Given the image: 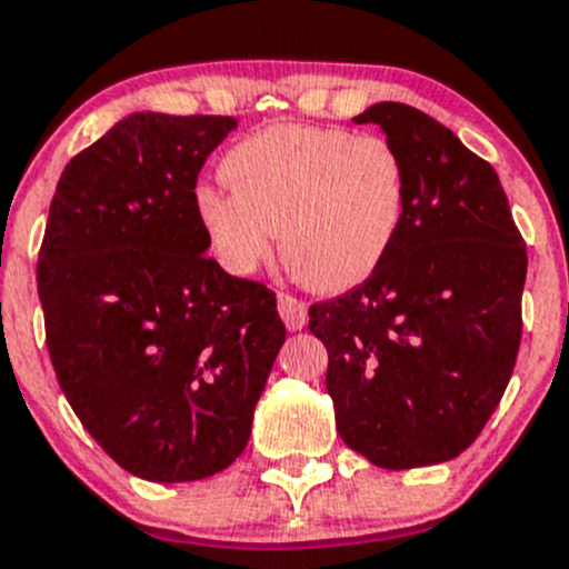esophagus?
Masks as SVG:
<instances>
[{
  "instance_id": "1",
  "label": "esophagus",
  "mask_w": 569,
  "mask_h": 569,
  "mask_svg": "<svg viewBox=\"0 0 569 569\" xmlns=\"http://www.w3.org/2000/svg\"><path fill=\"white\" fill-rule=\"evenodd\" d=\"M278 311L283 317L286 328L289 330H302L308 322V308L300 297L289 295V291H280L278 295Z\"/></svg>"
}]
</instances>
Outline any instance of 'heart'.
Wrapping results in <instances>:
<instances>
[{
	"instance_id": "obj_1",
	"label": "heart",
	"mask_w": 569,
	"mask_h": 569,
	"mask_svg": "<svg viewBox=\"0 0 569 569\" xmlns=\"http://www.w3.org/2000/svg\"><path fill=\"white\" fill-rule=\"evenodd\" d=\"M224 186L194 191V217L230 272L272 252L313 291L363 283L395 247L408 211V167L389 138L341 127L272 124L219 163Z\"/></svg>"
}]
</instances>
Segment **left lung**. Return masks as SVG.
<instances>
[{
    "label": "left lung",
    "instance_id": "left-lung-1",
    "mask_svg": "<svg viewBox=\"0 0 569 569\" xmlns=\"http://www.w3.org/2000/svg\"><path fill=\"white\" fill-rule=\"evenodd\" d=\"M352 121L406 158L408 211L386 261L313 302L308 330L347 448L386 470L439 465L476 442L515 372L526 241L495 169L433 116L378 102Z\"/></svg>",
    "mask_w": 569,
    "mask_h": 569
}]
</instances>
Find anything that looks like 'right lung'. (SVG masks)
I'll use <instances>...</instances> for the list:
<instances>
[{
  "mask_svg": "<svg viewBox=\"0 0 569 569\" xmlns=\"http://www.w3.org/2000/svg\"><path fill=\"white\" fill-rule=\"evenodd\" d=\"M233 116L132 113L58 180L38 252L47 347L99 448L147 481L217 476L247 448L286 325L194 217Z\"/></svg>",
  "mask_w": 569,
  "mask_h": 569,
  "instance_id": "right-lung-1",
  "label": "right lung"
}]
</instances>
